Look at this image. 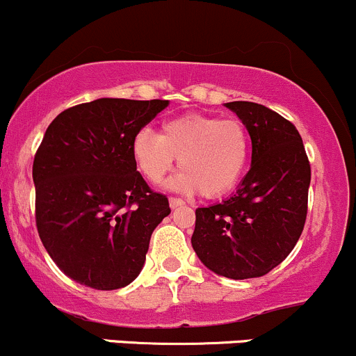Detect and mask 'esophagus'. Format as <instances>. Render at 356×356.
Returning a JSON list of instances; mask_svg holds the SVG:
<instances>
[{
  "label": "esophagus",
  "mask_w": 356,
  "mask_h": 356,
  "mask_svg": "<svg viewBox=\"0 0 356 356\" xmlns=\"http://www.w3.org/2000/svg\"><path fill=\"white\" fill-rule=\"evenodd\" d=\"M181 205H185V202H183L181 198H177V197H171V198H170V207H171V209L181 207Z\"/></svg>",
  "instance_id": "obj_1"
}]
</instances>
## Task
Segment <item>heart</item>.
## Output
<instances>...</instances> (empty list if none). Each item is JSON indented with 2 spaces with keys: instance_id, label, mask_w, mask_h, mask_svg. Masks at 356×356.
Instances as JSON below:
<instances>
[{
  "instance_id": "obj_1",
  "label": "heart",
  "mask_w": 356,
  "mask_h": 356,
  "mask_svg": "<svg viewBox=\"0 0 356 356\" xmlns=\"http://www.w3.org/2000/svg\"><path fill=\"white\" fill-rule=\"evenodd\" d=\"M251 143L239 118H219L186 113L166 120L161 132L140 129L132 139L137 170L152 185H159L178 158L179 173L175 188L200 192L216 198L231 192L243 177L250 159Z\"/></svg>"
}]
</instances>
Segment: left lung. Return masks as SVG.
I'll return each mask as SVG.
<instances>
[{
	"label": "left lung",
	"instance_id": "obj_1",
	"mask_svg": "<svg viewBox=\"0 0 356 356\" xmlns=\"http://www.w3.org/2000/svg\"><path fill=\"white\" fill-rule=\"evenodd\" d=\"M250 132L251 168L222 204L195 210L192 246L222 277H263L290 254L304 231L311 164L296 125L265 105L225 103Z\"/></svg>",
	"mask_w": 356,
	"mask_h": 356
}]
</instances>
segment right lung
<instances>
[{"instance_id":"obj_1","label":"right lung","mask_w":356,"mask_h":356,"mask_svg":"<svg viewBox=\"0 0 356 356\" xmlns=\"http://www.w3.org/2000/svg\"><path fill=\"white\" fill-rule=\"evenodd\" d=\"M168 100L100 98L71 106L33 158L35 224L60 271L97 290L129 285L170 202L137 171L132 139Z\"/></svg>"}]
</instances>
